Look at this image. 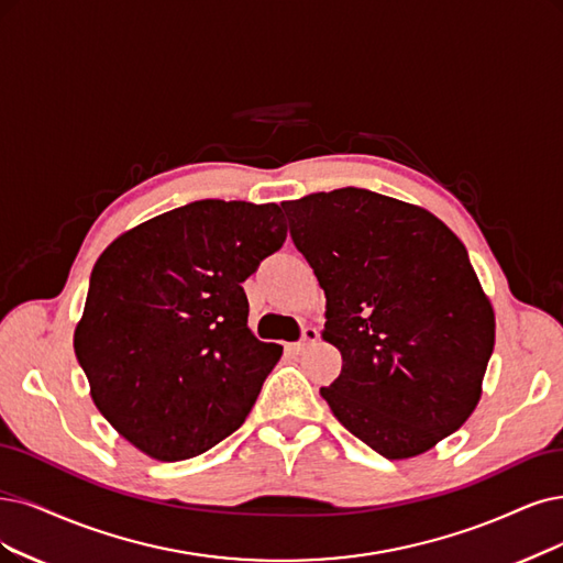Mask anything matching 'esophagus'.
Here are the masks:
<instances>
[{"label": "esophagus", "mask_w": 563, "mask_h": 563, "mask_svg": "<svg viewBox=\"0 0 563 563\" xmlns=\"http://www.w3.org/2000/svg\"><path fill=\"white\" fill-rule=\"evenodd\" d=\"M318 339H320L318 329H316V327H306V329L301 331V341H299V343H292V350H295V352H301L303 347L313 345Z\"/></svg>", "instance_id": "1"}]
</instances>
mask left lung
Listing matches in <instances>:
<instances>
[{"label": "left lung", "instance_id": "obj_1", "mask_svg": "<svg viewBox=\"0 0 563 563\" xmlns=\"http://www.w3.org/2000/svg\"><path fill=\"white\" fill-rule=\"evenodd\" d=\"M280 206L324 289L322 339L343 357L322 399L385 460L431 450L471 418L494 350L464 243L424 208L360 187Z\"/></svg>", "mask_w": 563, "mask_h": 563}]
</instances>
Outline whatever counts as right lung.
I'll return each mask as SVG.
<instances>
[{"label":"right lung","mask_w":563,"mask_h":563,"mask_svg":"<svg viewBox=\"0 0 563 563\" xmlns=\"http://www.w3.org/2000/svg\"><path fill=\"white\" fill-rule=\"evenodd\" d=\"M278 203L203 199L99 255L74 350L109 424L159 462L234 433L283 355L247 327L241 283L285 243Z\"/></svg>","instance_id":"1"}]
</instances>
